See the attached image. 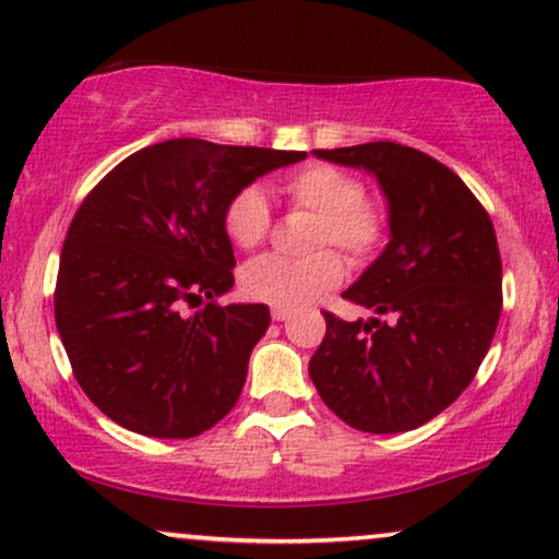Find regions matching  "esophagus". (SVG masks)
<instances>
[{
  "mask_svg": "<svg viewBox=\"0 0 559 559\" xmlns=\"http://www.w3.org/2000/svg\"><path fill=\"white\" fill-rule=\"evenodd\" d=\"M290 316H293V308H272L274 321H285V319H290Z\"/></svg>",
  "mask_w": 559,
  "mask_h": 559,
  "instance_id": "34e87169",
  "label": "esophagus"
}]
</instances>
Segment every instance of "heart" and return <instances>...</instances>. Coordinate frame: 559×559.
<instances>
[{"label":"heart","instance_id":"heart-1","mask_svg":"<svg viewBox=\"0 0 559 559\" xmlns=\"http://www.w3.org/2000/svg\"><path fill=\"white\" fill-rule=\"evenodd\" d=\"M293 210L311 212L308 246L311 257H269L248 261L240 272L246 298L272 308H300L342 285L344 261L329 246L340 248L353 264H365L381 251L389 238V219L381 206L365 199V186L347 170L329 163H313L293 170L277 186ZM225 236L243 251L264 243L272 230V210L259 186H243L227 199L223 210ZM322 251L319 252L318 248Z\"/></svg>","mask_w":559,"mask_h":559}]
</instances>
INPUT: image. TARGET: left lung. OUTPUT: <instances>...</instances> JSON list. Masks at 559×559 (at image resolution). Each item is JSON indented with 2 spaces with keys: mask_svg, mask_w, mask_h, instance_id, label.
I'll list each match as a JSON object with an SVG mask.
<instances>
[{
  "mask_svg": "<svg viewBox=\"0 0 559 559\" xmlns=\"http://www.w3.org/2000/svg\"><path fill=\"white\" fill-rule=\"evenodd\" d=\"M313 153L378 178L391 240L342 293L385 321L323 313L326 336L308 373L323 404L355 430H415L456 402L492 344L502 311L492 219L451 168L406 144Z\"/></svg>",
  "mask_w": 559,
  "mask_h": 559,
  "instance_id": "8db88e82",
  "label": "left lung"
}]
</instances>
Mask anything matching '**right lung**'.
<instances>
[{
	"label": "right lung",
	"instance_id": "obj_1",
	"mask_svg": "<svg viewBox=\"0 0 559 559\" xmlns=\"http://www.w3.org/2000/svg\"><path fill=\"white\" fill-rule=\"evenodd\" d=\"M302 157L168 140L121 160L80 204L53 316L74 378L116 425L194 438L236 406L272 319L261 302H217L236 282L223 210L238 189ZM199 301L204 309L182 313Z\"/></svg>",
	"mask_w": 559,
	"mask_h": 559
}]
</instances>
